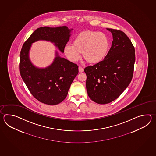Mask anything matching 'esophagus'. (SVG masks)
<instances>
[{
    "label": "esophagus",
    "mask_w": 156,
    "mask_h": 156,
    "mask_svg": "<svg viewBox=\"0 0 156 156\" xmlns=\"http://www.w3.org/2000/svg\"><path fill=\"white\" fill-rule=\"evenodd\" d=\"M79 71L80 73H83V69L81 66H79Z\"/></svg>",
    "instance_id": "1"
}]
</instances>
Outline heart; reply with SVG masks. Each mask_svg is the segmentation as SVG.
Wrapping results in <instances>:
<instances>
[{
	"instance_id": "1",
	"label": "heart",
	"mask_w": 156,
	"mask_h": 156,
	"mask_svg": "<svg viewBox=\"0 0 156 156\" xmlns=\"http://www.w3.org/2000/svg\"><path fill=\"white\" fill-rule=\"evenodd\" d=\"M110 48V41L105 33L96 31H85L77 35L73 44H67L64 52L72 62L79 60L83 52L89 63H98L106 57Z\"/></svg>"
}]
</instances>
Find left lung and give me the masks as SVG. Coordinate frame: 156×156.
Here are the masks:
<instances>
[{"mask_svg": "<svg viewBox=\"0 0 156 156\" xmlns=\"http://www.w3.org/2000/svg\"><path fill=\"white\" fill-rule=\"evenodd\" d=\"M113 35L112 47L106 57L86 67V90L93 101L106 104L121 95L132 79L135 49L129 38L120 30L106 28Z\"/></svg>", "mask_w": 156, "mask_h": 156, "instance_id": "8db88e82", "label": "left lung"}]
</instances>
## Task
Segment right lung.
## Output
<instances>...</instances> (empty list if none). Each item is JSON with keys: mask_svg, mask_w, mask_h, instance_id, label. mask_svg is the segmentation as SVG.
Instances as JSON below:
<instances>
[{"mask_svg": "<svg viewBox=\"0 0 156 156\" xmlns=\"http://www.w3.org/2000/svg\"><path fill=\"white\" fill-rule=\"evenodd\" d=\"M73 30L65 26L40 27L33 32L22 46L20 53V75L30 93L41 103L53 105L62 102L78 74V66L61 57L56 52V57L51 65L46 68L37 67L30 61V47L36 41L44 40L54 43L63 52Z\"/></svg>", "mask_w": 156, "mask_h": 156, "instance_id": "add662e5", "label": "right lung"}]
</instances>
